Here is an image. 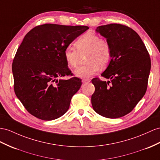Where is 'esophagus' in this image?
Returning <instances> with one entry per match:
<instances>
[{"label":"esophagus","instance_id":"esophagus-1","mask_svg":"<svg viewBox=\"0 0 160 160\" xmlns=\"http://www.w3.org/2000/svg\"><path fill=\"white\" fill-rule=\"evenodd\" d=\"M82 82L83 84H87V83L90 82V80H88V79H83L82 80Z\"/></svg>","mask_w":160,"mask_h":160}]
</instances>
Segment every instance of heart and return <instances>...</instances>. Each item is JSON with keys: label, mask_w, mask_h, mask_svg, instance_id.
Returning a JSON list of instances; mask_svg holds the SVG:
<instances>
[{"label": "heart", "mask_w": 160, "mask_h": 160, "mask_svg": "<svg viewBox=\"0 0 160 160\" xmlns=\"http://www.w3.org/2000/svg\"><path fill=\"white\" fill-rule=\"evenodd\" d=\"M76 49L67 47L63 51V57L68 66L76 68L78 63L80 55H85V64L74 71L76 76L88 78L99 70L100 66L105 68L111 61L112 48L107 40L101 38L99 35L89 32L81 36L75 43Z\"/></svg>", "instance_id": "1"}]
</instances>
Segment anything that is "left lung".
I'll return each instance as SVG.
<instances>
[{
    "instance_id": "left-lung-1",
    "label": "left lung",
    "mask_w": 160,
    "mask_h": 160,
    "mask_svg": "<svg viewBox=\"0 0 160 160\" xmlns=\"http://www.w3.org/2000/svg\"><path fill=\"white\" fill-rule=\"evenodd\" d=\"M96 32L107 39L112 57L101 73L110 81L92 80L95 91L91 103L99 115L118 118L132 111L145 95L151 69L149 54L140 36L128 26L111 23L97 27Z\"/></svg>"
}]
</instances>
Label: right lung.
Returning <instances> with one entry per match:
<instances>
[{
	"label": "right lung",
	"mask_w": 160,
	"mask_h": 160,
	"mask_svg": "<svg viewBox=\"0 0 160 160\" xmlns=\"http://www.w3.org/2000/svg\"><path fill=\"white\" fill-rule=\"evenodd\" d=\"M88 29L84 26L46 23L25 36L12 64L14 91L27 111L42 120H52L67 112L82 82L72 75L63 57L71 42Z\"/></svg>",
	"instance_id": "obj_1"
}]
</instances>
